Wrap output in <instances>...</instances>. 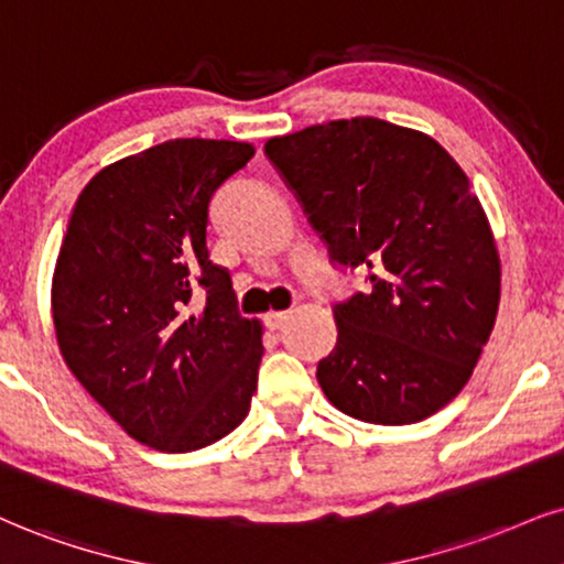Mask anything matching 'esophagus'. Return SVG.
I'll use <instances>...</instances> for the list:
<instances>
[{"label":"esophagus","instance_id":"obj_1","mask_svg":"<svg viewBox=\"0 0 564 564\" xmlns=\"http://www.w3.org/2000/svg\"><path fill=\"white\" fill-rule=\"evenodd\" d=\"M288 318H290L288 311H271V314L263 316V324H267L269 329H280V326L288 322Z\"/></svg>","mask_w":564,"mask_h":564}]
</instances>
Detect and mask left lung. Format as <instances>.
I'll return each instance as SVG.
<instances>
[{
	"label": "left lung",
	"mask_w": 564,
	"mask_h": 564,
	"mask_svg": "<svg viewBox=\"0 0 564 564\" xmlns=\"http://www.w3.org/2000/svg\"><path fill=\"white\" fill-rule=\"evenodd\" d=\"M263 154L326 242L366 271L332 305L316 379L358 421L429 419L468 384L499 308V256L468 177L434 138L356 117L271 138Z\"/></svg>",
	"instance_id": "1"
}]
</instances>
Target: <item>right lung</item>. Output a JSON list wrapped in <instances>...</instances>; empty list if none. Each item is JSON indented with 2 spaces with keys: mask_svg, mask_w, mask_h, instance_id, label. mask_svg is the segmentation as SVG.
<instances>
[{
  "mask_svg": "<svg viewBox=\"0 0 564 564\" xmlns=\"http://www.w3.org/2000/svg\"><path fill=\"white\" fill-rule=\"evenodd\" d=\"M238 141L177 138L83 187L52 280L62 358L135 442L193 452L238 429L263 356L232 280L208 259L214 193L253 159ZM204 289L207 303L193 310Z\"/></svg>",
  "mask_w": 564,
  "mask_h": 564,
  "instance_id": "right-lung-1",
  "label": "right lung"
}]
</instances>
